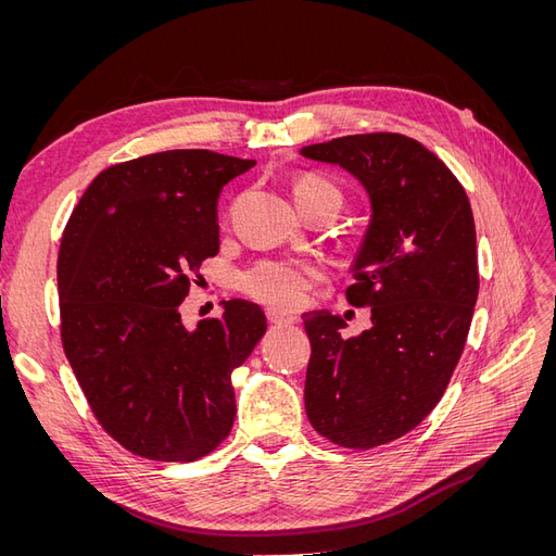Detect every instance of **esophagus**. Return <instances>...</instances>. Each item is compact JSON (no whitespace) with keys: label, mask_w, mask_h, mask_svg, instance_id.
I'll return each instance as SVG.
<instances>
[{"label":"esophagus","mask_w":556,"mask_h":556,"mask_svg":"<svg viewBox=\"0 0 556 556\" xmlns=\"http://www.w3.org/2000/svg\"><path fill=\"white\" fill-rule=\"evenodd\" d=\"M266 317H268V323H274V325H294L296 323V315H285L274 308L266 311Z\"/></svg>","instance_id":"34e87169"}]
</instances>
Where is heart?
<instances>
[{
    "instance_id": "obj_1",
    "label": "heart",
    "mask_w": 556,
    "mask_h": 556,
    "mask_svg": "<svg viewBox=\"0 0 556 556\" xmlns=\"http://www.w3.org/2000/svg\"><path fill=\"white\" fill-rule=\"evenodd\" d=\"M339 190L325 178L306 174L294 180L292 197L294 204L301 206L306 201ZM319 268L308 262L296 260H276V262H260L241 278V288L260 304L274 311H294L304 304L306 292L319 280Z\"/></svg>"
}]
</instances>
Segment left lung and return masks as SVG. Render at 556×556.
Returning <instances> with one entry per match:
<instances>
[{
  "instance_id": "obj_1",
  "label": "left lung",
  "mask_w": 556,
  "mask_h": 556,
  "mask_svg": "<svg viewBox=\"0 0 556 556\" xmlns=\"http://www.w3.org/2000/svg\"><path fill=\"white\" fill-rule=\"evenodd\" d=\"M301 155L339 164L371 201L345 290L352 306L371 308V327L345 339L339 315H304L311 425L368 450L422 422L462 357L480 285L473 211L447 166L403 134H352Z\"/></svg>"
}]
</instances>
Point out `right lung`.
I'll use <instances>...</instances> for the list:
<instances>
[{"label": "right lung", "mask_w": 556, "mask_h": 556, "mask_svg": "<svg viewBox=\"0 0 556 556\" xmlns=\"http://www.w3.org/2000/svg\"><path fill=\"white\" fill-rule=\"evenodd\" d=\"M255 166L213 150H164L99 174L58 257L62 345L94 417L146 459L192 462L237 417L231 374L266 331L245 299L188 329L190 276L220 250L217 197Z\"/></svg>", "instance_id": "add662e5"}]
</instances>
